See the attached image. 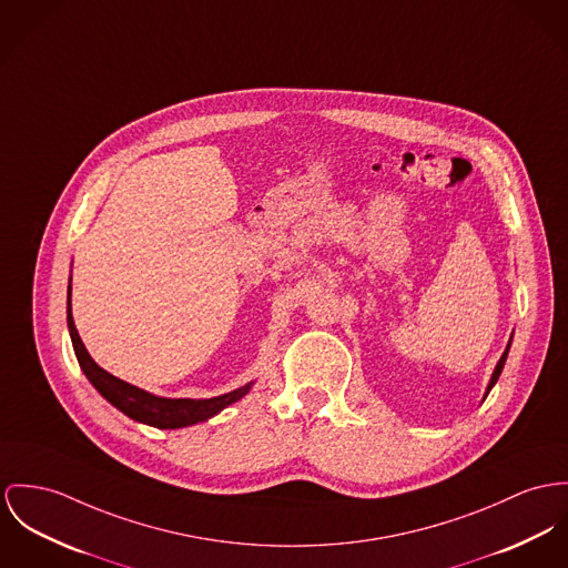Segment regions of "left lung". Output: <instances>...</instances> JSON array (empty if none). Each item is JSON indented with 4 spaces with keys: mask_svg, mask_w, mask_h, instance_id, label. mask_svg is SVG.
<instances>
[{
    "mask_svg": "<svg viewBox=\"0 0 568 568\" xmlns=\"http://www.w3.org/2000/svg\"><path fill=\"white\" fill-rule=\"evenodd\" d=\"M510 342H513V337H510ZM510 342H508V346H506V352L501 354V358H499V363H497V367H495V372H493V376H490V383H488V387H486V393H484V399H486V395L490 393V389L495 387V383H497V378H499V374H501V369H504V363H506V358H508V349H510Z\"/></svg>",
    "mask_w": 568,
    "mask_h": 568,
    "instance_id": "8db88e82",
    "label": "left lung"
}]
</instances>
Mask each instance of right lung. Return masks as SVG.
<instances>
[{"label":"right lung","instance_id":"add662e5","mask_svg":"<svg viewBox=\"0 0 568 568\" xmlns=\"http://www.w3.org/2000/svg\"><path fill=\"white\" fill-rule=\"evenodd\" d=\"M67 324H69V333H71L78 363H80L82 372L87 374L88 381L92 383V387L101 393L112 406H116L121 413L131 417L133 422L155 426L162 430H166V428L175 430L183 426H192V424H199V422H205V419L219 415L222 408H226L229 404L244 397L253 387V383H248L235 392L224 393V395L210 397V399H190V397L171 399V397H160L153 393L142 392L130 383L112 376L110 372H105L103 367H99L92 361V356L88 354V349L84 348V344L80 339V333L75 328L73 313H71V283H69V298H67Z\"/></svg>","mask_w":568,"mask_h":568}]
</instances>
